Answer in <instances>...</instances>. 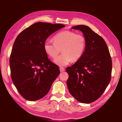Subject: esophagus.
<instances>
[{
	"instance_id": "1",
	"label": "esophagus",
	"mask_w": 122,
	"mask_h": 122,
	"mask_svg": "<svg viewBox=\"0 0 122 122\" xmlns=\"http://www.w3.org/2000/svg\"><path fill=\"white\" fill-rule=\"evenodd\" d=\"M65 71V69L63 68H62V67H60V72H63Z\"/></svg>"
}]
</instances>
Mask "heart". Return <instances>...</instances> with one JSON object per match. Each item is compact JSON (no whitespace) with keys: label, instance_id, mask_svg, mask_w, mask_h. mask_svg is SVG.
<instances>
[{"label":"heart","instance_id":"obj_1","mask_svg":"<svg viewBox=\"0 0 122 122\" xmlns=\"http://www.w3.org/2000/svg\"><path fill=\"white\" fill-rule=\"evenodd\" d=\"M54 42L46 41L44 49L47 55L55 59L62 49L63 53L54 60V63L60 66H65L71 61H76L83 55L86 47V39L83 35L72 30H66L54 36Z\"/></svg>","mask_w":122,"mask_h":122}]
</instances>
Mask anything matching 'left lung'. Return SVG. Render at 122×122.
<instances>
[{
	"mask_svg": "<svg viewBox=\"0 0 122 122\" xmlns=\"http://www.w3.org/2000/svg\"><path fill=\"white\" fill-rule=\"evenodd\" d=\"M72 28L83 32L86 47L81 58L66 68L67 85L78 102L90 103L100 97L110 82L112 60L104 39L90 27L76 25Z\"/></svg>",
	"mask_w": 122,
	"mask_h": 122,
	"instance_id": "8db88e82",
	"label": "left lung"
}]
</instances>
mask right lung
<instances>
[{"instance_id":"1","label":"right lung","mask_w":122,"mask_h":122,"mask_svg":"<svg viewBox=\"0 0 122 122\" xmlns=\"http://www.w3.org/2000/svg\"><path fill=\"white\" fill-rule=\"evenodd\" d=\"M65 26L38 22L20 33L14 41L10 58L12 81L27 100L42 98L60 73L59 66L50 61L44 44L51 35Z\"/></svg>"}]
</instances>
